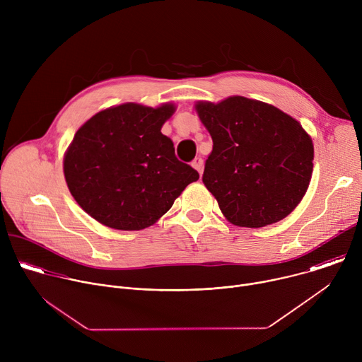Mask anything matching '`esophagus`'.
I'll use <instances>...</instances> for the list:
<instances>
[{
    "mask_svg": "<svg viewBox=\"0 0 362 362\" xmlns=\"http://www.w3.org/2000/svg\"><path fill=\"white\" fill-rule=\"evenodd\" d=\"M192 166H193L199 173H202V170H203V159H202V158H194V160L192 162Z\"/></svg>",
    "mask_w": 362,
    "mask_h": 362,
    "instance_id": "obj_1",
    "label": "esophagus"
}]
</instances>
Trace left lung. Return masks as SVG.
I'll return each mask as SVG.
<instances>
[{"instance_id":"left-lung-1","label":"left lung","mask_w":362,"mask_h":362,"mask_svg":"<svg viewBox=\"0 0 362 362\" xmlns=\"http://www.w3.org/2000/svg\"><path fill=\"white\" fill-rule=\"evenodd\" d=\"M196 112L214 140L203 183L225 218L262 228L286 218L302 200L314 169V144L289 115L264 101L233 95Z\"/></svg>"}]
</instances>
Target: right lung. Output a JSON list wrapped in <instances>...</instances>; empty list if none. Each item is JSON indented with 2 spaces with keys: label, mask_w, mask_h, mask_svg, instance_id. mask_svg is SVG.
<instances>
[{
  "label": "right lung",
  "mask_w": 362,
  "mask_h": 362,
  "mask_svg": "<svg viewBox=\"0 0 362 362\" xmlns=\"http://www.w3.org/2000/svg\"><path fill=\"white\" fill-rule=\"evenodd\" d=\"M175 105L101 110L74 134L64 177L80 208L101 225L140 230L158 222L199 173L180 162L162 126Z\"/></svg>",
  "instance_id": "add662e5"
}]
</instances>
